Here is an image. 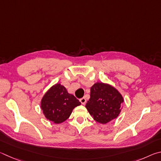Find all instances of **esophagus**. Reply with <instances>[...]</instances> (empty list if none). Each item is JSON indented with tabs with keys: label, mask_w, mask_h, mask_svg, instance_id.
<instances>
[{
	"label": "esophagus",
	"mask_w": 161,
	"mask_h": 161,
	"mask_svg": "<svg viewBox=\"0 0 161 161\" xmlns=\"http://www.w3.org/2000/svg\"><path fill=\"white\" fill-rule=\"evenodd\" d=\"M80 102L81 103V104H83V105H85L86 103V99L85 97H82L80 99Z\"/></svg>",
	"instance_id": "obj_1"
}]
</instances>
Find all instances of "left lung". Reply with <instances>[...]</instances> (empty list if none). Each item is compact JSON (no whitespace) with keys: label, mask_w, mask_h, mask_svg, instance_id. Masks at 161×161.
Returning a JSON list of instances; mask_svg holds the SVG:
<instances>
[{"label":"left lung","mask_w":161,"mask_h":161,"mask_svg":"<svg viewBox=\"0 0 161 161\" xmlns=\"http://www.w3.org/2000/svg\"><path fill=\"white\" fill-rule=\"evenodd\" d=\"M123 97L113 87L96 83L91 88V97L86 104L90 114L96 122L106 124L118 117Z\"/></svg>","instance_id":"obj_1"}]
</instances>
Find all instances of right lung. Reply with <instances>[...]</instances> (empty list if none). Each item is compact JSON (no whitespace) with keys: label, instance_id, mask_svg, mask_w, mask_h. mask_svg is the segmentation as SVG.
I'll list each match as a JSON object with an SVG mask.
<instances>
[{"label":"right lung","instance_id":"add662e5","mask_svg":"<svg viewBox=\"0 0 161 161\" xmlns=\"http://www.w3.org/2000/svg\"><path fill=\"white\" fill-rule=\"evenodd\" d=\"M80 103L74 95L69 94L61 84H56L48 91L41 102V108L47 119L55 124L64 122Z\"/></svg>","mask_w":161,"mask_h":161}]
</instances>
